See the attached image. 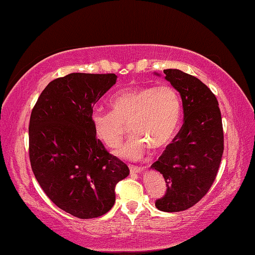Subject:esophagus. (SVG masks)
I'll list each match as a JSON object with an SVG mask.
<instances>
[{"mask_svg":"<svg viewBox=\"0 0 255 255\" xmlns=\"http://www.w3.org/2000/svg\"><path fill=\"white\" fill-rule=\"evenodd\" d=\"M129 169H130V173L131 174H136V173H140L143 170L142 167H137V166H130L129 167Z\"/></svg>","mask_w":255,"mask_h":255,"instance_id":"obj_1","label":"esophagus"}]
</instances>
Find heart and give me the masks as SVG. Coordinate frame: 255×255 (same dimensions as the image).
<instances>
[{
    "label": "heart",
    "mask_w": 255,
    "mask_h": 255,
    "mask_svg": "<svg viewBox=\"0 0 255 255\" xmlns=\"http://www.w3.org/2000/svg\"><path fill=\"white\" fill-rule=\"evenodd\" d=\"M111 112L101 110L91 115L95 134L106 146L117 147L126 126L131 137L117 152L127 160H138L150 147L161 150L172 142L181 120V101L172 86L130 87L111 100Z\"/></svg>",
    "instance_id": "obj_1"
}]
</instances>
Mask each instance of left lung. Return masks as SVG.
Returning a JSON list of instances; mask_svg holds the SVG:
<instances>
[{"mask_svg":"<svg viewBox=\"0 0 255 255\" xmlns=\"http://www.w3.org/2000/svg\"><path fill=\"white\" fill-rule=\"evenodd\" d=\"M165 80L180 93L184 123L151 168L162 174L166 193L155 201L162 212H181L206 195L223 153L221 112L214 94L199 79L176 68L164 70ZM154 75L160 77V74Z\"/></svg>","mask_w":255,"mask_h":255,"instance_id":"left-lung-1","label":"left lung"}]
</instances>
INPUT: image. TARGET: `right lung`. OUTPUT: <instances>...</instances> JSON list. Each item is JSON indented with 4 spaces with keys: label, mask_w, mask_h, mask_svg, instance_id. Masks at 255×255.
<instances>
[{
    "label": "right lung",
    "mask_w": 255,
    "mask_h": 255,
    "mask_svg": "<svg viewBox=\"0 0 255 255\" xmlns=\"http://www.w3.org/2000/svg\"><path fill=\"white\" fill-rule=\"evenodd\" d=\"M116 82V74H67L45 87L30 115L34 175L56 206L80 219L111 210L116 184L129 175L128 166L96 138L90 120L94 105Z\"/></svg>",
    "instance_id": "add662e5"
}]
</instances>
